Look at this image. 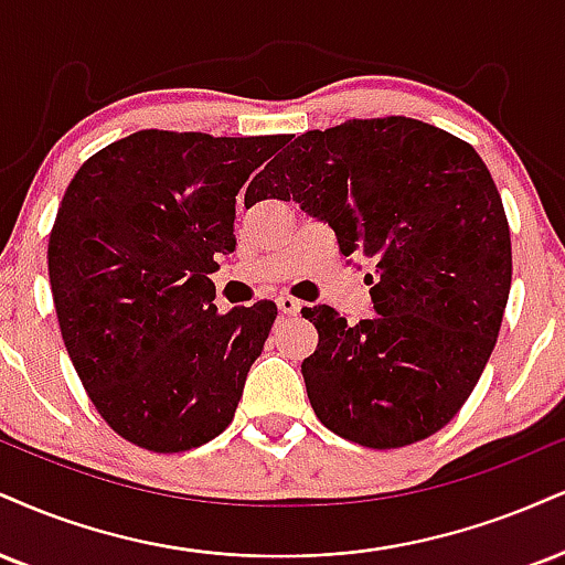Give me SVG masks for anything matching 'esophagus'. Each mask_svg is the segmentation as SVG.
<instances>
[{"mask_svg":"<svg viewBox=\"0 0 565 565\" xmlns=\"http://www.w3.org/2000/svg\"><path fill=\"white\" fill-rule=\"evenodd\" d=\"M276 305H278V310L284 312V316H297V312H300V308H302V302L295 300V297H289V295L278 297Z\"/></svg>","mask_w":565,"mask_h":565,"instance_id":"34e87169","label":"esophagus"}]
</instances>
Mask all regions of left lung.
Returning <instances> with one entry per match:
<instances>
[{
    "label": "left lung",
    "instance_id": "8db88e82",
    "mask_svg": "<svg viewBox=\"0 0 565 565\" xmlns=\"http://www.w3.org/2000/svg\"><path fill=\"white\" fill-rule=\"evenodd\" d=\"M295 200L334 228L342 255L376 263V316L350 326L305 308L318 348L302 360L312 411L355 445L392 450L455 418L477 386L508 305L511 228L477 149L424 120H344L305 131L244 194Z\"/></svg>",
    "mask_w": 565,
    "mask_h": 565
}]
</instances>
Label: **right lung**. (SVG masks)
<instances>
[{
  "label": "right lung",
  "mask_w": 565,
  "mask_h": 565,
  "mask_svg": "<svg viewBox=\"0 0 565 565\" xmlns=\"http://www.w3.org/2000/svg\"><path fill=\"white\" fill-rule=\"evenodd\" d=\"M287 136L136 131L92 154L50 234L60 334L105 424L149 452H183L234 418L276 305L217 312L236 194Z\"/></svg>",
  "instance_id": "right-lung-1"
}]
</instances>
